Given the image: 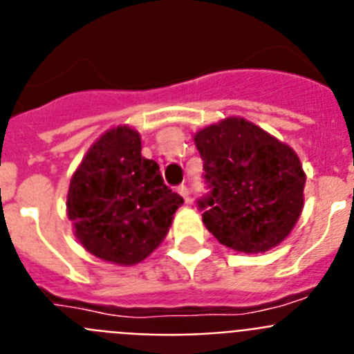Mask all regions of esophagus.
I'll list each match as a JSON object with an SVG mask.
<instances>
[{
	"label": "esophagus",
	"instance_id": "1",
	"mask_svg": "<svg viewBox=\"0 0 354 354\" xmlns=\"http://www.w3.org/2000/svg\"><path fill=\"white\" fill-rule=\"evenodd\" d=\"M177 192H179V195L183 196V198L186 200V202H189V189H187V187L184 186V184H180V186L177 187Z\"/></svg>",
	"mask_w": 354,
	"mask_h": 354
}]
</instances>
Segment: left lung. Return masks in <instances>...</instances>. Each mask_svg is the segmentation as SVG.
Wrapping results in <instances>:
<instances>
[{
	"mask_svg": "<svg viewBox=\"0 0 354 354\" xmlns=\"http://www.w3.org/2000/svg\"><path fill=\"white\" fill-rule=\"evenodd\" d=\"M211 195L202 221L221 245L264 253L286 239L303 211L306 175L287 143L241 117L196 131Z\"/></svg>",
	"mask_w": 354,
	"mask_h": 354,
	"instance_id": "left-lung-1",
	"label": "left lung"
}]
</instances>
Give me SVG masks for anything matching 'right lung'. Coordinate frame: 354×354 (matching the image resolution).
<instances>
[{
	"instance_id": "add662e5",
	"label": "right lung",
	"mask_w": 354,
	"mask_h": 354,
	"mask_svg": "<svg viewBox=\"0 0 354 354\" xmlns=\"http://www.w3.org/2000/svg\"><path fill=\"white\" fill-rule=\"evenodd\" d=\"M184 204L162 183L158 162L142 156V138L117 126L97 138L72 174L67 216L86 252L133 266L154 252Z\"/></svg>"
}]
</instances>
